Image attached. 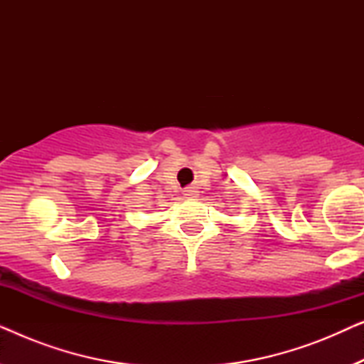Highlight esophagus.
<instances>
[{
  "label": "esophagus",
  "instance_id": "esophagus-1",
  "mask_svg": "<svg viewBox=\"0 0 364 364\" xmlns=\"http://www.w3.org/2000/svg\"><path fill=\"white\" fill-rule=\"evenodd\" d=\"M183 196H187V197H197V196H198L197 187H187L186 191H183Z\"/></svg>",
  "mask_w": 364,
  "mask_h": 364
}]
</instances>
